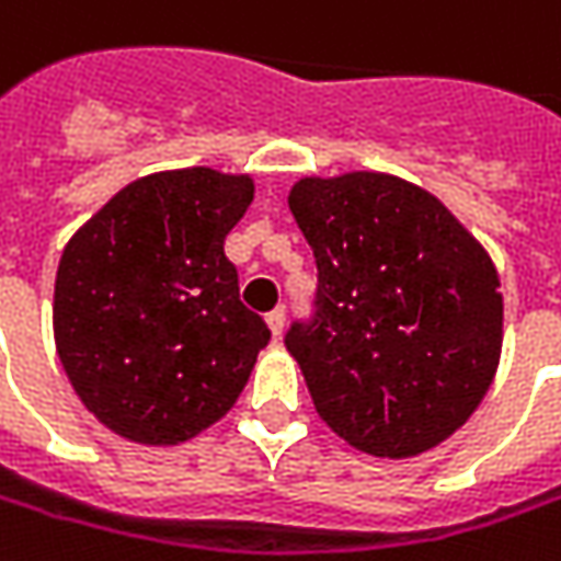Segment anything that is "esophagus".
<instances>
[{
	"mask_svg": "<svg viewBox=\"0 0 561 561\" xmlns=\"http://www.w3.org/2000/svg\"><path fill=\"white\" fill-rule=\"evenodd\" d=\"M266 325H270V332H273V339H279L282 329H285V310H273V313H266Z\"/></svg>",
	"mask_w": 561,
	"mask_h": 561,
	"instance_id": "obj_1",
	"label": "esophagus"
}]
</instances>
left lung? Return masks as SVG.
Wrapping results in <instances>:
<instances>
[{
	"label": "left lung",
	"instance_id": "obj_1",
	"mask_svg": "<svg viewBox=\"0 0 561 561\" xmlns=\"http://www.w3.org/2000/svg\"><path fill=\"white\" fill-rule=\"evenodd\" d=\"M288 207L317 300L285 347L322 422L369 456L432 450L474 413L503 344L491 257L425 188L385 173L300 180Z\"/></svg>",
	"mask_w": 561,
	"mask_h": 561
}]
</instances>
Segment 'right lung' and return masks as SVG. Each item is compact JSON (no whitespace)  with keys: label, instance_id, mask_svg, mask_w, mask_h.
<instances>
[{"label":"right lung","instance_id":"1","mask_svg":"<svg viewBox=\"0 0 561 561\" xmlns=\"http://www.w3.org/2000/svg\"><path fill=\"white\" fill-rule=\"evenodd\" d=\"M251 202L248 176L151 173L68 242L55 276V347L73 391L111 432L180 444L239 400L270 341L222 254Z\"/></svg>","mask_w":561,"mask_h":561}]
</instances>
